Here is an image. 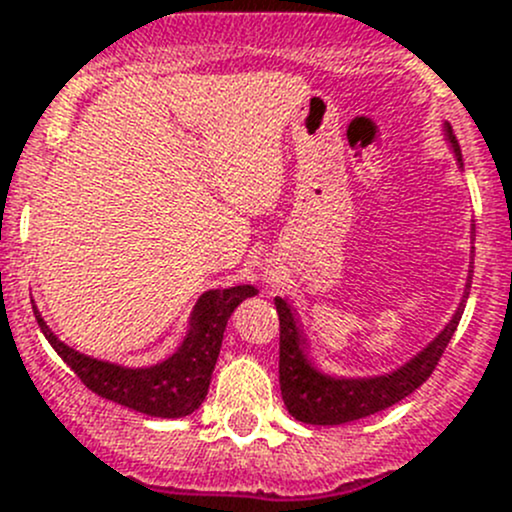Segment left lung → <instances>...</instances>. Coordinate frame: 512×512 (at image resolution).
I'll use <instances>...</instances> for the list:
<instances>
[{
	"label": "left lung",
	"instance_id": "left-lung-1",
	"mask_svg": "<svg viewBox=\"0 0 512 512\" xmlns=\"http://www.w3.org/2000/svg\"><path fill=\"white\" fill-rule=\"evenodd\" d=\"M446 128V136L451 141L453 153L461 163V146L456 141L453 128ZM463 165V163H461ZM466 289H471L468 282ZM468 297V292H466ZM277 317H280V389L285 399L287 411L297 421L312 423V426H339V423L356 421L371 414L389 409L399 404L409 394H414L418 386L433 374L436 364L446 352L458 322H461L463 304L448 327L423 349L421 354L414 356L409 364L401 369L391 371L386 376H374V379H334V376L322 374L314 369L304 356V339L299 334L297 322L292 317V309L285 299H275Z\"/></svg>",
	"mask_w": 512,
	"mask_h": 512
}]
</instances>
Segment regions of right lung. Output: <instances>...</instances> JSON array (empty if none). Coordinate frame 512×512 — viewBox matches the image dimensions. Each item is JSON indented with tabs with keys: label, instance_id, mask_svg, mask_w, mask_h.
Segmentation results:
<instances>
[{
	"label": "right lung",
	"instance_id": "add662e5",
	"mask_svg": "<svg viewBox=\"0 0 512 512\" xmlns=\"http://www.w3.org/2000/svg\"><path fill=\"white\" fill-rule=\"evenodd\" d=\"M255 292L257 289L250 285L205 292L195 304L190 332L178 352L148 369H126V366L74 352L56 339L36 307L34 314L44 337L49 339L56 354L71 366V371L84 381L86 389L146 416L180 418L193 414L208 396L210 376L218 361L227 319L242 299L252 297Z\"/></svg>",
	"mask_w": 512,
	"mask_h": 512
}]
</instances>
